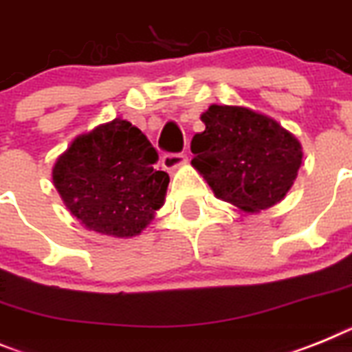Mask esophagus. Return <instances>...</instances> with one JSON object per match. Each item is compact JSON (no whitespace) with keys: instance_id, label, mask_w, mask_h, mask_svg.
Masks as SVG:
<instances>
[{"instance_id":"34e87169","label":"esophagus","mask_w":352,"mask_h":352,"mask_svg":"<svg viewBox=\"0 0 352 352\" xmlns=\"http://www.w3.org/2000/svg\"><path fill=\"white\" fill-rule=\"evenodd\" d=\"M187 164V156L183 155V153H165L162 156V165H164L165 169H176L179 165Z\"/></svg>"}]
</instances>
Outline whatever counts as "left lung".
Instances as JSON below:
<instances>
[{
	"mask_svg": "<svg viewBox=\"0 0 352 352\" xmlns=\"http://www.w3.org/2000/svg\"><path fill=\"white\" fill-rule=\"evenodd\" d=\"M194 135L192 165L213 194L248 213L287 196L302 162L299 140L274 119L245 107L212 104Z\"/></svg>",
	"mask_w": 352,
	"mask_h": 352,
	"instance_id": "left-lung-1",
	"label": "left lung"
}]
</instances>
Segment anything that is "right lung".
<instances>
[{
	"mask_svg": "<svg viewBox=\"0 0 352 352\" xmlns=\"http://www.w3.org/2000/svg\"><path fill=\"white\" fill-rule=\"evenodd\" d=\"M158 153L124 119L99 124L73 140L53 167L60 197L83 226L108 236L139 235L165 201L169 174Z\"/></svg>",
	"mask_w": 352,
	"mask_h": 352,
	"instance_id": "1",
	"label": "right lung"
}]
</instances>
